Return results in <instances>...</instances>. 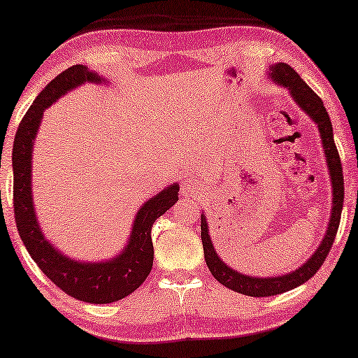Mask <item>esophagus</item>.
<instances>
[{"label":"esophagus","mask_w":358,"mask_h":358,"mask_svg":"<svg viewBox=\"0 0 358 358\" xmlns=\"http://www.w3.org/2000/svg\"><path fill=\"white\" fill-rule=\"evenodd\" d=\"M200 183L194 178H189L186 180L183 185H181V194H183L185 196H195L200 194Z\"/></svg>","instance_id":"esophagus-1"}]
</instances>
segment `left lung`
<instances>
[{
    "label": "left lung",
    "instance_id": "obj_1",
    "mask_svg": "<svg viewBox=\"0 0 358 358\" xmlns=\"http://www.w3.org/2000/svg\"><path fill=\"white\" fill-rule=\"evenodd\" d=\"M268 78L273 85L278 87L286 89L289 95L292 96L295 104L299 106L303 113L314 121V124L320 134V141L326 158V167L329 172L331 187H332V203H331V217L326 227L324 237L322 238L320 245L314 250L308 260L299 268L281 273V275L273 277H257L241 273L232 269L229 264H226L222 257L217 254V250L212 245V238L209 234V224L206 214H201V241L204 249V260H206L208 268L215 280L232 291L249 295V296H271L277 294H283L291 291V289L306 283L309 278L314 277V273L320 269L326 255L329 254L332 243L336 240L337 229L340 224L341 209H343V199H345V183H343V171H341L340 157L337 152V146L334 143V132L332 123L326 110L323 101L318 95L310 89L301 77L296 73L291 66L286 63H275L269 66Z\"/></svg>",
    "mask_w": 358,
    "mask_h": 358
}]
</instances>
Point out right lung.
<instances>
[{
  "label": "right lung",
  "mask_w": 358,
  "mask_h": 358,
  "mask_svg": "<svg viewBox=\"0 0 358 358\" xmlns=\"http://www.w3.org/2000/svg\"><path fill=\"white\" fill-rule=\"evenodd\" d=\"M86 83L109 85L108 80L87 66H72L41 90L22 118L12 149L13 208L20 237L44 275L73 299L108 305L132 294L148 278L154 263L152 224L178 201L180 185L175 181L141 204L124 248L112 258L100 262L75 260L48 240L38 222L34 203V144L44 110Z\"/></svg>",
  "instance_id": "1"
}]
</instances>
